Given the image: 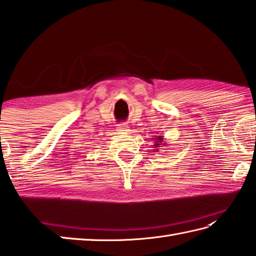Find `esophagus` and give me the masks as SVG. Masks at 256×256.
I'll return each mask as SVG.
<instances>
[{"mask_svg":"<svg viewBox=\"0 0 256 256\" xmlns=\"http://www.w3.org/2000/svg\"><path fill=\"white\" fill-rule=\"evenodd\" d=\"M116 130H118V132L126 133V132H128V125H125L124 123H121V124L118 125V128Z\"/></svg>","mask_w":256,"mask_h":256,"instance_id":"34e87169","label":"esophagus"}]
</instances>
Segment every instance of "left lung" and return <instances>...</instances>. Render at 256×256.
Listing matches in <instances>:
<instances>
[{"instance_id": "left-lung-1", "label": "left lung", "mask_w": 256, "mask_h": 256, "mask_svg": "<svg viewBox=\"0 0 256 256\" xmlns=\"http://www.w3.org/2000/svg\"><path fill=\"white\" fill-rule=\"evenodd\" d=\"M155 140L154 142V148H155V150H158L160 148H162V145H167V143L164 142V138H162V135H157V136L153 138Z\"/></svg>"}]
</instances>
